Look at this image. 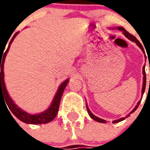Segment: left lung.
<instances>
[{"label": "left lung", "mask_w": 150, "mask_h": 150, "mask_svg": "<svg viewBox=\"0 0 150 150\" xmlns=\"http://www.w3.org/2000/svg\"><path fill=\"white\" fill-rule=\"evenodd\" d=\"M112 29H117V30H121L123 31V34H124V35L128 39H129L130 41H132V42H135L137 46L140 47V49L142 50V52L144 53L145 52V50H144V48H143V46H142V45L141 44V42H139L138 40L133 35H132V34H130L128 32L127 30H125V28L121 27V26H119V27H116V28H112ZM144 67H143V71H142V74H143V83H142V96H143V94H144V92H145V85H146V75H145V70H144ZM149 70H150V67H149ZM140 103H141V101H138L137 102V105L135 106V108L132 109L130 112L126 116H125V117H122V118H120V119L118 120H113L112 123H117V122H120V121H122V120H124L125 119V118H127L128 116H130V114L132 112H134L136 110H137V108H138L139 104H140ZM86 107H87V110H88V114H89V116H91V118H92V119L94 120H96V121H97V122H100V123H107V121L105 120L104 119H101V118H100V117H97L96 116H95L94 114H92V112H91V111H90V109H89V108H88V104H86Z\"/></svg>", "instance_id": "1"}]
</instances>
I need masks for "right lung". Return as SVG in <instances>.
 <instances>
[{"label": "right lung", "mask_w": 150, "mask_h": 150, "mask_svg": "<svg viewBox=\"0 0 150 150\" xmlns=\"http://www.w3.org/2000/svg\"><path fill=\"white\" fill-rule=\"evenodd\" d=\"M18 33L19 32H17L13 35V37L12 38L6 51L4 52V54H2L3 57H2V56L1 57L0 54V98L1 96H2L3 99H5V103L8 105V108H9L8 110L11 111L13 114L22 122L25 123V124H30V125L46 124V123L52 121L55 118L56 115L59 112V104H60V100H61V98H62V93L64 91V89L66 88L67 84L68 83L69 79H67L66 80H64L61 84L59 85V88L57 90V92L54 95V97L53 99L50 107L44 112L36 113V114H30V113L27 112L25 111L22 110L21 108L18 107V105L14 103V101L12 100V98L9 96L8 91L6 90L5 79H4V76H5V75H4V63H5V57L7 55V53H8V50L10 48V45L13 42V41L14 40V38L18 34ZM1 59H2V61H1Z\"/></svg>", "instance_id": "obj_1"}]
</instances>
